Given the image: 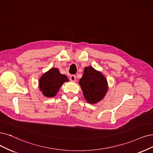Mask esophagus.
I'll list each match as a JSON object with an SVG mask.
<instances>
[{
  "label": "esophagus",
  "instance_id": "esophagus-1",
  "mask_svg": "<svg viewBox=\"0 0 153 153\" xmlns=\"http://www.w3.org/2000/svg\"><path fill=\"white\" fill-rule=\"evenodd\" d=\"M70 80L73 82L76 81V76L75 75H71L70 77Z\"/></svg>",
  "mask_w": 153,
  "mask_h": 153
}]
</instances>
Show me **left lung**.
Here are the masks:
<instances>
[{"mask_svg":"<svg viewBox=\"0 0 153 153\" xmlns=\"http://www.w3.org/2000/svg\"><path fill=\"white\" fill-rule=\"evenodd\" d=\"M79 84L84 98L89 103H96L102 100L108 89L105 77L91 66L84 68Z\"/></svg>","mask_w":153,"mask_h":153,"instance_id":"obj_1","label":"left lung"}]
</instances>
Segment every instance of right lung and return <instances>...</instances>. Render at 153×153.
<instances>
[{
	"mask_svg": "<svg viewBox=\"0 0 153 153\" xmlns=\"http://www.w3.org/2000/svg\"><path fill=\"white\" fill-rule=\"evenodd\" d=\"M68 81L65 75L60 74L58 69L53 68L42 76L39 87L45 97H53L56 94L63 83Z\"/></svg>",
	"mask_w": 153,
	"mask_h": 153,
	"instance_id": "add662e5",
	"label": "right lung"
}]
</instances>
